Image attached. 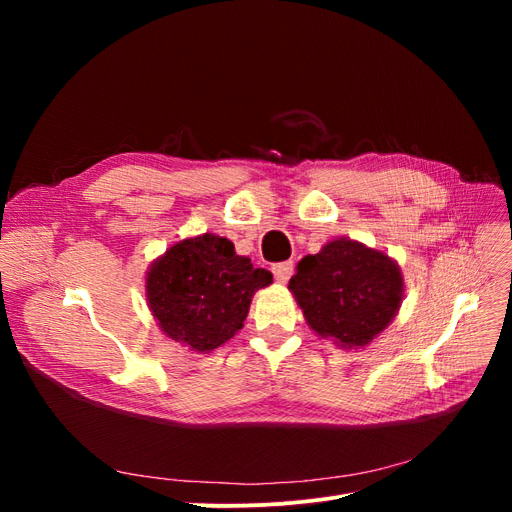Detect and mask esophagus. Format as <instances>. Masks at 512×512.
<instances>
[{"instance_id":"esophagus-1","label":"esophagus","mask_w":512,"mask_h":512,"mask_svg":"<svg viewBox=\"0 0 512 512\" xmlns=\"http://www.w3.org/2000/svg\"><path fill=\"white\" fill-rule=\"evenodd\" d=\"M292 273H294L292 262H277V265H273V275L280 284H286L292 277Z\"/></svg>"}]
</instances>
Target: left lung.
<instances>
[{"instance_id":"1","label":"left lung","mask_w":512,"mask_h":512,"mask_svg":"<svg viewBox=\"0 0 512 512\" xmlns=\"http://www.w3.org/2000/svg\"><path fill=\"white\" fill-rule=\"evenodd\" d=\"M288 288L309 327L342 348L369 344L389 327L404 297L395 262L350 239L331 241L322 252L305 256Z\"/></svg>"}]
</instances>
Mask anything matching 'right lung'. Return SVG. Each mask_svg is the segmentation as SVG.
<instances>
[{"label":"right lung","instance_id":"right-lung-1","mask_svg":"<svg viewBox=\"0 0 512 512\" xmlns=\"http://www.w3.org/2000/svg\"><path fill=\"white\" fill-rule=\"evenodd\" d=\"M273 282L267 269L218 235L185 239L151 267L147 299L162 331L194 350H213L235 335L258 288Z\"/></svg>","mask_w":512,"mask_h":512}]
</instances>
